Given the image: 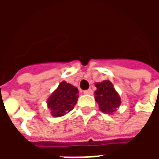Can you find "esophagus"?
<instances>
[{
  "mask_svg": "<svg viewBox=\"0 0 159 159\" xmlns=\"http://www.w3.org/2000/svg\"><path fill=\"white\" fill-rule=\"evenodd\" d=\"M83 93H85V94H93V90L92 89H88V90H85Z\"/></svg>",
  "mask_w": 159,
  "mask_h": 159,
  "instance_id": "34e87169",
  "label": "esophagus"
}]
</instances>
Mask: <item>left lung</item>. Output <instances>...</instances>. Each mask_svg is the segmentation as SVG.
<instances>
[{"label": "left lung", "instance_id": "left-lung-1", "mask_svg": "<svg viewBox=\"0 0 159 159\" xmlns=\"http://www.w3.org/2000/svg\"><path fill=\"white\" fill-rule=\"evenodd\" d=\"M97 88L94 99L99 105L100 110L106 114H112L121 105V98L112 83L109 80L95 83Z\"/></svg>", "mask_w": 159, "mask_h": 159}]
</instances>
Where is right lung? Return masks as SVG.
I'll return each instance as SVG.
<instances>
[{
	"instance_id": "add662e5",
	"label": "right lung",
	"mask_w": 159,
	"mask_h": 159,
	"mask_svg": "<svg viewBox=\"0 0 159 159\" xmlns=\"http://www.w3.org/2000/svg\"><path fill=\"white\" fill-rule=\"evenodd\" d=\"M78 97L77 88L66 81L61 82L47 100L51 115L54 117L65 116L76 106Z\"/></svg>"
}]
</instances>
